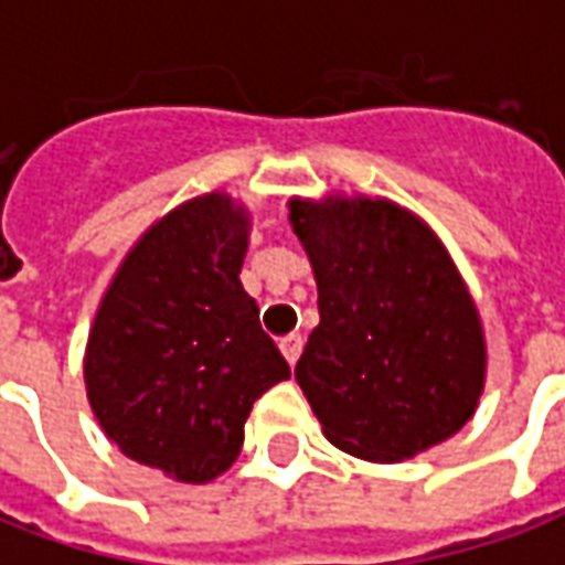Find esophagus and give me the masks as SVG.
I'll list each match as a JSON object with an SVG mask.
<instances>
[{
	"label": "esophagus",
	"mask_w": 565,
	"mask_h": 565,
	"mask_svg": "<svg viewBox=\"0 0 565 565\" xmlns=\"http://www.w3.org/2000/svg\"><path fill=\"white\" fill-rule=\"evenodd\" d=\"M278 348H281L284 360L294 366L296 360H299V354H302V335H284L281 342H278Z\"/></svg>",
	"instance_id": "34e87169"
}]
</instances>
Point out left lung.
Listing matches in <instances>:
<instances>
[{
	"instance_id": "obj_1",
	"label": "left lung",
	"mask_w": 565,
	"mask_h": 565,
	"mask_svg": "<svg viewBox=\"0 0 565 565\" xmlns=\"http://www.w3.org/2000/svg\"><path fill=\"white\" fill-rule=\"evenodd\" d=\"M287 209L318 281L296 381L323 436L360 460L403 462L460 433L484 393L487 339L436 230L363 193Z\"/></svg>"
}]
</instances>
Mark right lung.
Returning <instances> with one entry per match:
<instances>
[{
	"label": "right lung",
	"mask_w": 565,
	"mask_h": 565,
	"mask_svg": "<svg viewBox=\"0 0 565 565\" xmlns=\"http://www.w3.org/2000/svg\"><path fill=\"white\" fill-rule=\"evenodd\" d=\"M250 209L209 190L136 238L84 348L93 417L129 460L209 484L242 454L245 420L290 366L242 287Z\"/></svg>",
	"instance_id": "right-lung-1"
}]
</instances>
